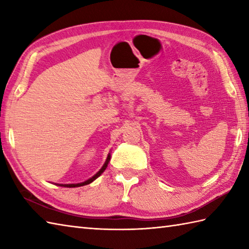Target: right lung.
<instances>
[{"instance_id":"1","label":"right lung","mask_w":249,"mask_h":249,"mask_svg":"<svg viewBox=\"0 0 249 249\" xmlns=\"http://www.w3.org/2000/svg\"><path fill=\"white\" fill-rule=\"evenodd\" d=\"M110 158H111V155H110V153H109L107 160H106V161L104 163V166L102 167V169H100V170L96 174H95V176H93L91 178L87 179V181H84L82 183H77V184H57V185H59V186H63V187H80V186H84V185H88L89 183H92L94 179H96L100 176V174H102L106 170V168H107L108 163L110 161Z\"/></svg>"}]
</instances>
